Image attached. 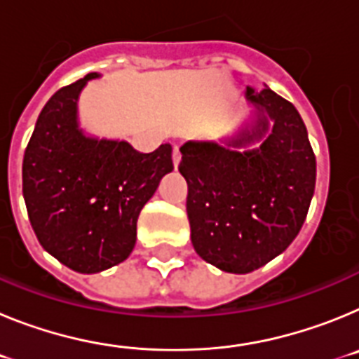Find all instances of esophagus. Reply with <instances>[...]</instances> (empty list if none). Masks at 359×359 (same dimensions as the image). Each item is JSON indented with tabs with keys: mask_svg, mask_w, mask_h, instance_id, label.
I'll return each instance as SVG.
<instances>
[{
	"mask_svg": "<svg viewBox=\"0 0 359 359\" xmlns=\"http://www.w3.org/2000/svg\"><path fill=\"white\" fill-rule=\"evenodd\" d=\"M180 161H182V152H180V149L174 147L172 149V163L174 167H177L180 165Z\"/></svg>",
	"mask_w": 359,
	"mask_h": 359,
	"instance_id": "1",
	"label": "esophagus"
}]
</instances>
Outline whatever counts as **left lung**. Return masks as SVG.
<instances>
[{
    "label": "left lung",
    "mask_w": 359,
    "mask_h": 359,
    "mask_svg": "<svg viewBox=\"0 0 359 359\" xmlns=\"http://www.w3.org/2000/svg\"><path fill=\"white\" fill-rule=\"evenodd\" d=\"M248 118L219 142L180 147L192 246L226 273L262 268L293 243L315 194L316 160L302 116L266 86L246 88Z\"/></svg>",
    "instance_id": "obj_1"
}]
</instances>
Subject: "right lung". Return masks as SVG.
<instances>
[{
	"instance_id": "right-lung-1",
	"label": "right lung",
	"mask_w": 359,
	"mask_h": 359,
	"mask_svg": "<svg viewBox=\"0 0 359 359\" xmlns=\"http://www.w3.org/2000/svg\"><path fill=\"white\" fill-rule=\"evenodd\" d=\"M90 73L41 111L23 158V198L41 246L79 273H98L131 255L136 221L160 180L172 172V145L152 152L81 128L79 97Z\"/></svg>"
}]
</instances>
